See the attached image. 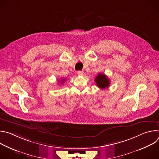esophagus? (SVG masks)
Returning <instances> with one entry per match:
<instances>
[{
  "label": "esophagus",
  "mask_w": 159,
  "mask_h": 159,
  "mask_svg": "<svg viewBox=\"0 0 159 159\" xmlns=\"http://www.w3.org/2000/svg\"><path fill=\"white\" fill-rule=\"evenodd\" d=\"M77 74H78L79 75H84V72H83V71L79 70V71H77Z\"/></svg>",
  "instance_id": "34e87169"
}]
</instances>
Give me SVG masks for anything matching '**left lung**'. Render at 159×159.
Instances as JSON below:
<instances>
[{"mask_svg": "<svg viewBox=\"0 0 159 159\" xmlns=\"http://www.w3.org/2000/svg\"><path fill=\"white\" fill-rule=\"evenodd\" d=\"M94 80L96 83V85L102 89L109 87L110 84V81L109 79L107 77L106 75L102 73H99L96 76Z\"/></svg>", "mask_w": 159, "mask_h": 159, "instance_id": "8db88e82", "label": "left lung"}]
</instances>
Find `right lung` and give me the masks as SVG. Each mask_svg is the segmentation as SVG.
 I'll return each mask as SVG.
<instances>
[{"label":"right lung","instance_id":"right-lung-1","mask_svg":"<svg viewBox=\"0 0 159 159\" xmlns=\"http://www.w3.org/2000/svg\"><path fill=\"white\" fill-rule=\"evenodd\" d=\"M65 80H66V79H61V84H63Z\"/></svg>","mask_w":159,"mask_h":159}]
</instances>
